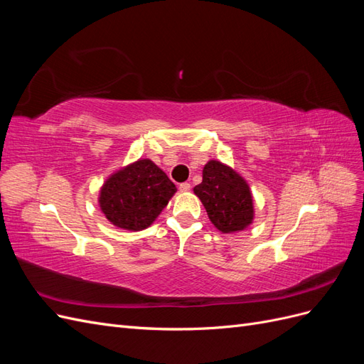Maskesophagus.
Here are the masks:
<instances>
[{
  "label": "esophagus",
  "instance_id": "34e87169",
  "mask_svg": "<svg viewBox=\"0 0 364 364\" xmlns=\"http://www.w3.org/2000/svg\"><path fill=\"white\" fill-rule=\"evenodd\" d=\"M190 188H191V185H190L188 182H183V183H181V185H179V190H181L182 193L190 191Z\"/></svg>",
  "mask_w": 364,
  "mask_h": 364
}]
</instances>
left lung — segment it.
I'll return each instance as SVG.
<instances>
[{
    "label": "left lung",
    "mask_w": 364,
    "mask_h": 364,
    "mask_svg": "<svg viewBox=\"0 0 364 364\" xmlns=\"http://www.w3.org/2000/svg\"><path fill=\"white\" fill-rule=\"evenodd\" d=\"M193 191L220 232H241L252 225L255 209L249 183L229 165L215 159L208 161L203 181Z\"/></svg>",
    "instance_id": "left-lung-1"
}]
</instances>
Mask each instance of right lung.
Masks as SVG:
<instances>
[{"label":"right lung","mask_w":364,"mask_h":364,"mask_svg":"<svg viewBox=\"0 0 364 364\" xmlns=\"http://www.w3.org/2000/svg\"><path fill=\"white\" fill-rule=\"evenodd\" d=\"M176 191V185L155 162L138 159L109 176L98 194V205L114 226L135 232L155 222Z\"/></svg>","instance_id":"1"}]
</instances>
